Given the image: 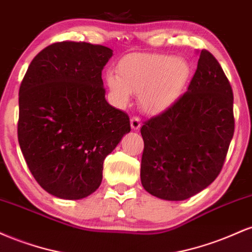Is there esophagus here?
<instances>
[{
  "label": "esophagus",
  "instance_id": "esophagus-1",
  "mask_svg": "<svg viewBox=\"0 0 252 252\" xmlns=\"http://www.w3.org/2000/svg\"><path fill=\"white\" fill-rule=\"evenodd\" d=\"M141 124H142V123H141V120L138 117H132L131 120H130V126H131L132 130L140 129Z\"/></svg>",
  "mask_w": 252,
  "mask_h": 252
}]
</instances>
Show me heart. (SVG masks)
I'll return each instance as SVG.
<instances>
[{
  "label": "heart",
  "mask_w": 252,
  "mask_h": 252,
  "mask_svg": "<svg viewBox=\"0 0 252 252\" xmlns=\"http://www.w3.org/2000/svg\"><path fill=\"white\" fill-rule=\"evenodd\" d=\"M116 74L108 73L110 94L120 104L138 94V103L148 114L169 109L182 96L193 74L187 59L162 53H132L120 60Z\"/></svg>",
  "instance_id": "b5f03b06"
}]
</instances>
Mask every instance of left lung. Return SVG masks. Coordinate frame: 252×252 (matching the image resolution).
Masks as SVG:
<instances>
[{
    "instance_id": "8db88e82",
    "label": "left lung",
    "mask_w": 252,
    "mask_h": 252,
    "mask_svg": "<svg viewBox=\"0 0 252 252\" xmlns=\"http://www.w3.org/2000/svg\"><path fill=\"white\" fill-rule=\"evenodd\" d=\"M235 131L233 92L221 66L202 50L189 89L146 121L141 182L163 200H186L219 175Z\"/></svg>"
}]
</instances>
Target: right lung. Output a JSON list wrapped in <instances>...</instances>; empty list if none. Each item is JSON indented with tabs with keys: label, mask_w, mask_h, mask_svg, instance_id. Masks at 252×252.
Masks as SVG:
<instances>
[{
	"label": "right lung",
	"mask_w": 252,
	"mask_h": 252,
	"mask_svg": "<svg viewBox=\"0 0 252 252\" xmlns=\"http://www.w3.org/2000/svg\"><path fill=\"white\" fill-rule=\"evenodd\" d=\"M112 50L63 41L32 60L19 91L17 138L37 184L60 199L96 190L103 162L130 131L129 116L105 99L102 71Z\"/></svg>",
	"instance_id": "obj_1"
}]
</instances>
